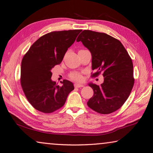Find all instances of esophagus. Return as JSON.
Wrapping results in <instances>:
<instances>
[{"label":"esophagus","instance_id":"34e87169","mask_svg":"<svg viewBox=\"0 0 153 153\" xmlns=\"http://www.w3.org/2000/svg\"><path fill=\"white\" fill-rule=\"evenodd\" d=\"M74 87H76V88H79V87H84V85H83V84L76 83L74 84Z\"/></svg>","mask_w":153,"mask_h":153}]
</instances>
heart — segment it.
Listing matches in <instances>:
<instances>
[{
    "label": "heart",
    "mask_w": 153,
    "mask_h": 153,
    "mask_svg": "<svg viewBox=\"0 0 153 153\" xmlns=\"http://www.w3.org/2000/svg\"><path fill=\"white\" fill-rule=\"evenodd\" d=\"M70 77L71 79L75 80V81H80L82 78V75H81V74H79L78 72L71 73L70 75Z\"/></svg>",
    "instance_id": "b5f03b06"
}]
</instances>
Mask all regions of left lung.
<instances>
[{"mask_svg": "<svg viewBox=\"0 0 153 153\" xmlns=\"http://www.w3.org/2000/svg\"><path fill=\"white\" fill-rule=\"evenodd\" d=\"M92 56V70L102 72L104 82L89 83L93 96L87 105L95 112L108 114L118 110L128 99L134 84L131 58L121 42L105 33L83 30L77 38Z\"/></svg>", "mask_w": 153, "mask_h": 153, "instance_id": "1", "label": "left lung"}]
</instances>
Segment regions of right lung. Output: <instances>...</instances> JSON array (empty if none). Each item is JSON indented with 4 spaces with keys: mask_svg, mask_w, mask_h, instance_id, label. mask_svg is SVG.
I'll use <instances>...</instances> for the list:
<instances>
[{
    "mask_svg": "<svg viewBox=\"0 0 153 153\" xmlns=\"http://www.w3.org/2000/svg\"><path fill=\"white\" fill-rule=\"evenodd\" d=\"M82 30L53 31L31 45L23 57L21 85L28 101L36 110L52 113L63 106L74 89L73 83L64 79L62 86L52 81L51 70L62 61L68 48Z\"/></svg>",
    "mask_w": 153,
    "mask_h": 153,
    "instance_id": "obj_1",
    "label": "right lung"
}]
</instances>
